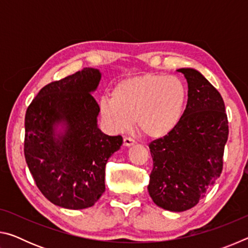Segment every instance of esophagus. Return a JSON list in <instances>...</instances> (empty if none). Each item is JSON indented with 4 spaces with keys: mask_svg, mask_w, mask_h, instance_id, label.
<instances>
[{
    "mask_svg": "<svg viewBox=\"0 0 248 248\" xmlns=\"http://www.w3.org/2000/svg\"><path fill=\"white\" fill-rule=\"evenodd\" d=\"M136 143H137V141L134 140V139H132V138H130V137H125L124 139V144L125 146H131V145L136 144Z\"/></svg>",
    "mask_w": 248,
    "mask_h": 248,
    "instance_id": "1",
    "label": "esophagus"
}]
</instances>
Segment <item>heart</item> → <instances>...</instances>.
Wrapping results in <instances>:
<instances>
[{
  "label": "heart",
  "instance_id": "1",
  "mask_svg": "<svg viewBox=\"0 0 248 248\" xmlns=\"http://www.w3.org/2000/svg\"><path fill=\"white\" fill-rule=\"evenodd\" d=\"M186 102L187 87L179 78L150 73L119 82L111 96L100 98L99 110L115 131L127 130L136 118L142 134L158 139L176 128Z\"/></svg>",
  "mask_w": 248,
  "mask_h": 248
}]
</instances>
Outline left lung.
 Segmentation results:
<instances>
[{
	"label": "left lung",
	"instance_id": "8db88e82",
	"mask_svg": "<svg viewBox=\"0 0 248 248\" xmlns=\"http://www.w3.org/2000/svg\"><path fill=\"white\" fill-rule=\"evenodd\" d=\"M188 83V100L176 128L151 142L153 158L148 190L154 203L182 212L203 198L223 170L229 121L223 98L202 74L179 69Z\"/></svg>",
	"mask_w": 248,
	"mask_h": 248
}]
</instances>
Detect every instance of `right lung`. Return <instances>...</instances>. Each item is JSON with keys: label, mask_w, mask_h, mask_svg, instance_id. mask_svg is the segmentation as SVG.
I'll use <instances>...</instances> for the list:
<instances>
[{"label": "right lung", "mask_w": 248, "mask_h": 248, "mask_svg": "<svg viewBox=\"0 0 248 248\" xmlns=\"http://www.w3.org/2000/svg\"><path fill=\"white\" fill-rule=\"evenodd\" d=\"M99 81L98 70L85 68L44 86L27 108L25 159L41 194L59 207L94 205L105 191L108 158L123 144V137L97 127L99 106L91 92ZM59 122L67 130L56 138Z\"/></svg>", "instance_id": "add662e5"}]
</instances>
